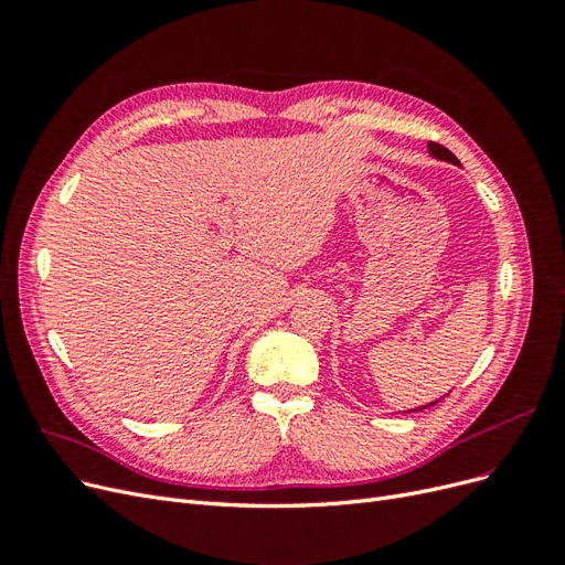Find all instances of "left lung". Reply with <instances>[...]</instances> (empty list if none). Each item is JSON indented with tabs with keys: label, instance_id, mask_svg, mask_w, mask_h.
Returning <instances> with one entry per match:
<instances>
[{
	"label": "left lung",
	"instance_id": "8db88e82",
	"mask_svg": "<svg viewBox=\"0 0 565 565\" xmlns=\"http://www.w3.org/2000/svg\"><path fill=\"white\" fill-rule=\"evenodd\" d=\"M429 152H431V158H436V160H446V162H450V164H459V160L452 156V152L448 150V148H443V146H438V143H429ZM438 401H434V403H429V405H436ZM429 405H422V407H417V409H424V407H429Z\"/></svg>",
	"mask_w": 565,
	"mask_h": 565
}]
</instances>
